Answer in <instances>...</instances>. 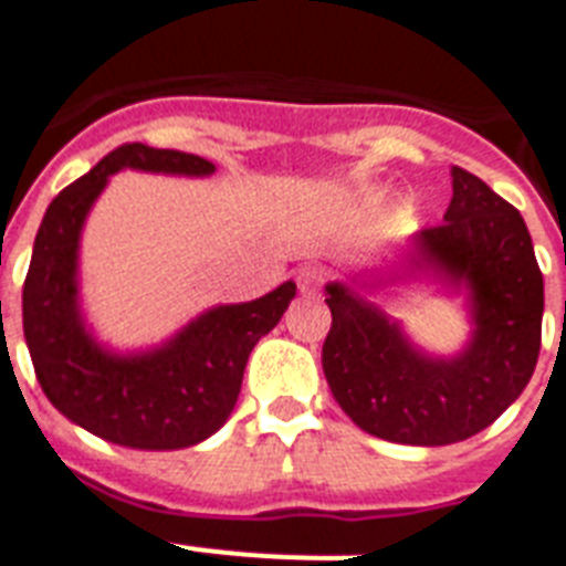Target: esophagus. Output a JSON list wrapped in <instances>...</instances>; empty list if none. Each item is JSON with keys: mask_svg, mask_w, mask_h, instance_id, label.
I'll return each instance as SVG.
<instances>
[{"mask_svg": "<svg viewBox=\"0 0 566 566\" xmlns=\"http://www.w3.org/2000/svg\"><path fill=\"white\" fill-rule=\"evenodd\" d=\"M296 287L302 296H316L323 287V270L319 268H298L296 270Z\"/></svg>", "mask_w": 566, "mask_h": 566, "instance_id": "obj_1", "label": "esophagus"}]
</instances>
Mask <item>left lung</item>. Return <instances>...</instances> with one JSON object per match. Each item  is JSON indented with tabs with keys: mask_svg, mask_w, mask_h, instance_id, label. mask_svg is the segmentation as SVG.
I'll use <instances>...</instances> for the list:
<instances>
[{
	"mask_svg": "<svg viewBox=\"0 0 566 566\" xmlns=\"http://www.w3.org/2000/svg\"><path fill=\"white\" fill-rule=\"evenodd\" d=\"M442 223L421 229L410 268L465 284L474 334L457 357H430L346 284H328L323 371L360 430L387 442L453 444L497 421L526 389L541 352L544 275L521 211L453 165Z\"/></svg>",
	"mask_w": 566,
	"mask_h": 566,
	"instance_id": "left-lung-1",
	"label": "left lung"
}]
</instances>
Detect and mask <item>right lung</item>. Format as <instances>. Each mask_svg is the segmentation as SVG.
Listing matches in <instances>:
<instances>
[{
  "instance_id": "obj_1",
  "label": "right lung",
  "mask_w": 566,
  "mask_h": 566,
  "mask_svg": "<svg viewBox=\"0 0 566 566\" xmlns=\"http://www.w3.org/2000/svg\"><path fill=\"white\" fill-rule=\"evenodd\" d=\"M122 168L186 177L214 171L203 156L133 142L63 188L36 232L22 284V331L45 398L69 421L124 448H191L227 424L250 352L279 325L296 284L284 282L255 302L211 307L145 355L101 348L77 307V241L95 197Z\"/></svg>"
}]
</instances>
